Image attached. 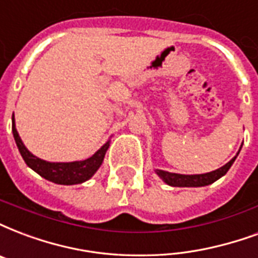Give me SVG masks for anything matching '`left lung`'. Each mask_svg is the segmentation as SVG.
<instances>
[{"label": "left lung", "mask_w": 258, "mask_h": 258, "mask_svg": "<svg viewBox=\"0 0 258 258\" xmlns=\"http://www.w3.org/2000/svg\"><path fill=\"white\" fill-rule=\"evenodd\" d=\"M238 155V154H237ZM237 156L226 163L223 167L218 168L215 171H211V173L207 174H197V175H182V174H174V173H167V171H163V170H156V174L159 177L162 178L166 183L171 185V186H179V187H197V186H205V185H210L212 182H215L216 179H219L220 177H223L224 174L227 173L228 168L231 167V164L234 163Z\"/></svg>", "instance_id": "1"}]
</instances>
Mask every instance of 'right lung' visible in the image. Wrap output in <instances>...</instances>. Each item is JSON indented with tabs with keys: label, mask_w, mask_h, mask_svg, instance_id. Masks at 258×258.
<instances>
[{
	"label": "right lung",
	"mask_w": 258,
	"mask_h": 258,
	"mask_svg": "<svg viewBox=\"0 0 258 258\" xmlns=\"http://www.w3.org/2000/svg\"><path fill=\"white\" fill-rule=\"evenodd\" d=\"M12 132L13 137L16 141L17 148L20 151L21 156L24 159L28 167H31L34 171L39 174L40 177L46 178L48 181L59 185H76L81 182L90 179L96 170L100 167V164L103 162L104 155L108 148V143L100 148L96 154H94L91 158L80 160V162H71V163H50L46 160L36 158L27 150L23 141L19 137L16 127H15V118H12Z\"/></svg>",
	"instance_id": "right-lung-1"
}]
</instances>
